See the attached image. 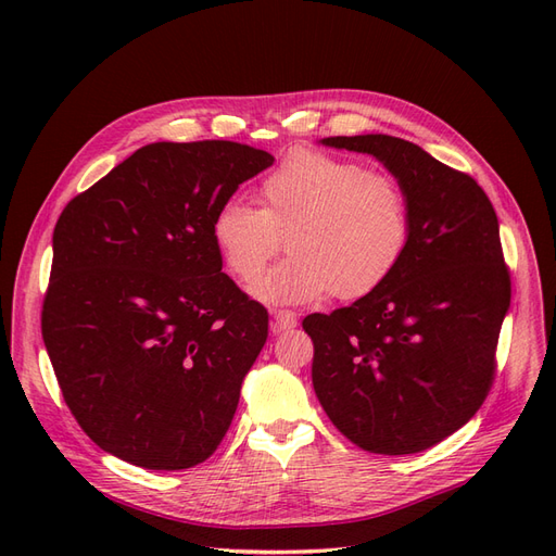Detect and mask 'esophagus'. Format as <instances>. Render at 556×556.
I'll return each mask as SVG.
<instances>
[{
  "instance_id": "esophagus-1",
  "label": "esophagus",
  "mask_w": 556,
  "mask_h": 556,
  "mask_svg": "<svg viewBox=\"0 0 556 556\" xmlns=\"http://www.w3.org/2000/svg\"><path fill=\"white\" fill-rule=\"evenodd\" d=\"M294 327H296V313H292V311H276L274 313V323H271L274 333L290 331Z\"/></svg>"
}]
</instances>
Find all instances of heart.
<instances>
[{"label":"heart","mask_w":556,"mask_h":556,"mask_svg":"<svg viewBox=\"0 0 556 556\" xmlns=\"http://www.w3.org/2000/svg\"><path fill=\"white\" fill-rule=\"evenodd\" d=\"M257 208L227 201L213 215V243L241 282L278 252L292 255L252 285L268 304H308L331 292L362 299L392 278L410 243V204L392 176L362 162L296 150L257 185Z\"/></svg>","instance_id":"1"}]
</instances>
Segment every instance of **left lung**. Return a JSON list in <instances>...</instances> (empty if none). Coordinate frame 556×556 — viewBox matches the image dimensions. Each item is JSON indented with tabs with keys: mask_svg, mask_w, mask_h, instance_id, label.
Segmentation results:
<instances>
[{
	"mask_svg": "<svg viewBox=\"0 0 556 556\" xmlns=\"http://www.w3.org/2000/svg\"><path fill=\"white\" fill-rule=\"evenodd\" d=\"M323 143L390 169L410 204V243L382 288L304 319L315 394L357 447L422 452L462 429L494 382L510 306L496 213L473 178L410 141L362 134Z\"/></svg>",
	"mask_w": 556,
	"mask_h": 556,
	"instance_id": "8db88e82",
	"label": "left lung"
}]
</instances>
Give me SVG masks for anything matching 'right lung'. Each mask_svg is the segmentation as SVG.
Listing matches in <instances>:
<instances>
[{
    "label": "right lung",
    "instance_id": "1",
    "mask_svg": "<svg viewBox=\"0 0 556 556\" xmlns=\"http://www.w3.org/2000/svg\"><path fill=\"white\" fill-rule=\"evenodd\" d=\"M274 164L233 141L148 143L64 206L41 333L80 429L150 470L206 462L268 313L223 274L213 215Z\"/></svg>",
    "mask_w": 556,
    "mask_h": 556
}]
</instances>
